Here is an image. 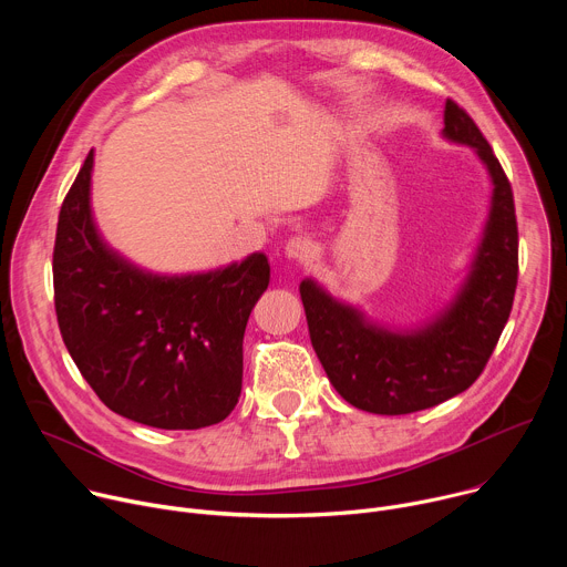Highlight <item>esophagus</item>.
<instances>
[{
    "label": "esophagus",
    "mask_w": 567,
    "mask_h": 567,
    "mask_svg": "<svg viewBox=\"0 0 567 567\" xmlns=\"http://www.w3.org/2000/svg\"><path fill=\"white\" fill-rule=\"evenodd\" d=\"M285 254H287L289 260H296L300 265H309L316 256V247H313V241L307 239V237H293V239L287 241Z\"/></svg>",
    "instance_id": "1"
}]
</instances>
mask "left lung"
<instances>
[{
  "mask_svg": "<svg viewBox=\"0 0 567 567\" xmlns=\"http://www.w3.org/2000/svg\"><path fill=\"white\" fill-rule=\"evenodd\" d=\"M442 134L473 147L494 184L487 224L453 302L422 328L388 330L311 278L300 282L316 357L348 403L377 415L417 413L464 392L487 365L514 305L518 226L512 184L487 138L451 99Z\"/></svg>",
  "mask_w": 567,
  "mask_h": 567,
  "instance_id": "1",
  "label": "left lung"
}]
</instances>
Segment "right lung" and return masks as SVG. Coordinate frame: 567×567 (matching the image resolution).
<instances>
[{"mask_svg": "<svg viewBox=\"0 0 567 567\" xmlns=\"http://www.w3.org/2000/svg\"><path fill=\"white\" fill-rule=\"evenodd\" d=\"M94 150L55 230L53 293L62 341L105 406L132 422L193 431L230 415L241 392V341L269 287V260L147 274L112 251L92 217Z\"/></svg>", "mask_w": 567, "mask_h": 567, "instance_id": "obj_1", "label": "right lung"}]
</instances>
